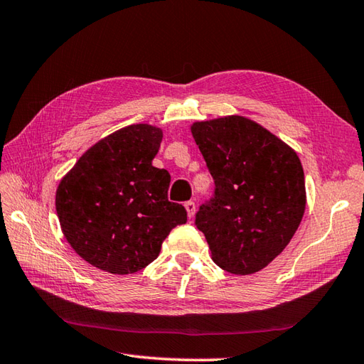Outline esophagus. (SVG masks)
I'll return each mask as SVG.
<instances>
[{
    "mask_svg": "<svg viewBox=\"0 0 364 364\" xmlns=\"http://www.w3.org/2000/svg\"><path fill=\"white\" fill-rule=\"evenodd\" d=\"M184 208H186V210H188L189 218H192L193 214H196V203H193V201H186L184 203Z\"/></svg>",
    "mask_w": 364,
    "mask_h": 364,
    "instance_id": "obj_1",
    "label": "esophagus"
}]
</instances>
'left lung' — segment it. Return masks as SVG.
I'll return each mask as SVG.
<instances>
[{
    "mask_svg": "<svg viewBox=\"0 0 364 364\" xmlns=\"http://www.w3.org/2000/svg\"><path fill=\"white\" fill-rule=\"evenodd\" d=\"M192 134L214 180L196 226L225 272L256 273L281 255L302 220L306 184L299 158L242 116L197 122Z\"/></svg>",
    "mask_w": 364,
    "mask_h": 364,
    "instance_id": "8db88e82",
    "label": "left lung"
}]
</instances>
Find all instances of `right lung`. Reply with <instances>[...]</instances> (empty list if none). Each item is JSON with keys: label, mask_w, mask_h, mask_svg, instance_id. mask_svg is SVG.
I'll use <instances>...</instances> for the list:
<instances>
[{"label": "right lung", "mask_w": 364, "mask_h": 364, "mask_svg": "<svg viewBox=\"0 0 364 364\" xmlns=\"http://www.w3.org/2000/svg\"><path fill=\"white\" fill-rule=\"evenodd\" d=\"M163 132L129 125L80 156L55 193L66 240L92 267L130 274L154 262L175 226L188 222L167 198L171 175L151 166Z\"/></svg>", "instance_id": "1"}]
</instances>
